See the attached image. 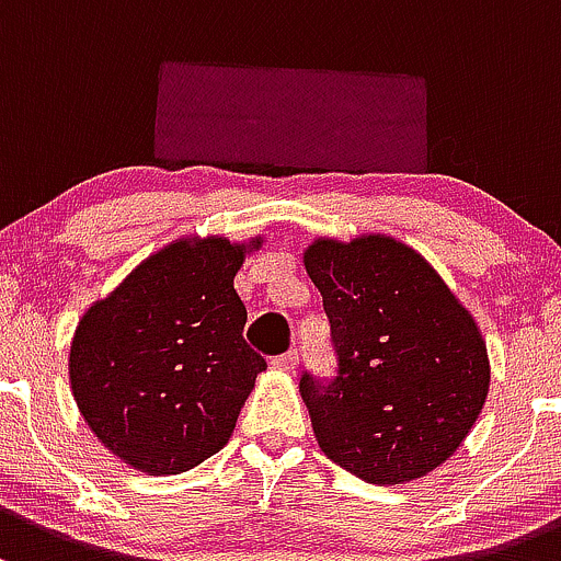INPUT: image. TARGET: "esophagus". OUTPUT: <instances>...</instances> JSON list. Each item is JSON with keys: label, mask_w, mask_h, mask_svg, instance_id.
Listing matches in <instances>:
<instances>
[{"label": "esophagus", "mask_w": 561, "mask_h": 561, "mask_svg": "<svg viewBox=\"0 0 561 561\" xmlns=\"http://www.w3.org/2000/svg\"><path fill=\"white\" fill-rule=\"evenodd\" d=\"M271 365H274L276 370H287V374H290V370H296V365H298V352L290 350V352H285V355L271 357Z\"/></svg>", "instance_id": "obj_1"}]
</instances>
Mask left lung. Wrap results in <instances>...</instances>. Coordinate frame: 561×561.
<instances>
[{"instance_id": "obj_1", "label": "left lung", "mask_w": 561, "mask_h": 561, "mask_svg": "<svg viewBox=\"0 0 561 561\" xmlns=\"http://www.w3.org/2000/svg\"><path fill=\"white\" fill-rule=\"evenodd\" d=\"M304 263L335 355L330 379L300 376L322 451L368 483L438 468L489 392L486 344L473 317L420 252L389 236L320 239Z\"/></svg>"}]
</instances>
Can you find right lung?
I'll return each mask as SVG.
<instances>
[{
    "label": "right lung",
    "mask_w": 561,
    "mask_h": 561,
    "mask_svg": "<svg viewBox=\"0 0 561 561\" xmlns=\"http://www.w3.org/2000/svg\"><path fill=\"white\" fill-rule=\"evenodd\" d=\"M244 247L176 241L131 271L75 330L69 381L82 420L150 476L202 465L231 438L265 359L233 290Z\"/></svg>",
    "instance_id": "1"
}]
</instances>
